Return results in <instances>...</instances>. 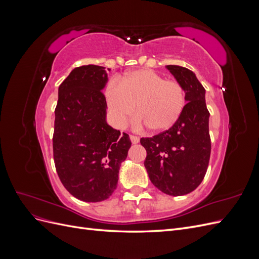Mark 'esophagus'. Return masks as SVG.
I'll return each mask as SVG.
<instances>
[{
	"label": "esophagus",
	"mask_w": 259,
	"mask_h": 259,
	"mask_svg": "<svg viewBox=\"0 0 259 259\" xmlns=\"http://www.w3.org/2000/svg\"><path fill=\"white\" fill-rule=\"evenodd\" d=\"M130 138L132 140L133 144H138L139 143V137L135 136V135H130Z\"/></svg>",
	"instance_id": "34e87169"
}]
</instances>
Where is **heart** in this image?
Wrapping results in <instances>:
<instances>
[{
    "label": "heart",
    "instance_id": "obj_1",
    "mask_svg": "<svg viewBox=\"0 0 259 259\" xmlns=\"http://www.w3.org/2000/svg\"><path fill=\"white\" fill-rule=\"evenodd\" d=\"M105 96L116 125L124 126L136 109V126H148L152 132L173 126L187 104L182 84L176 80H165L150 69H138L125 74L120 82L111 81L107 85Z\"/></svg>",
    "mask_w": 259,
    "mask_h": 259
}]
</instances>
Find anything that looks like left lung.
I'll use <instances>...</instances> for the list:
<instances>
[{
    "label": "left lung",
    "mask_w": 259,
    "mask_h": 259,
    "mask_svg": "<svg viewBox=\"0 0 259 259\" xmlns=\"http://www.w3.org/2000/svg\"><path fill=\"white\" fill-rule=\"evenodd\" d=\"M166 68L186 92L185 110L170 128L140 139L147 151L144 162L151 183L169 195L193 191L204 178L210 156L209 112L205 90L191 70L168 65Z\"/></svg>",
    "instance_id": "8db88e82"
}]
</instances>
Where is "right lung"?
<instances>
[{
    "label": "right lung",
    "instance_id": "obj_1",
    "mask_svg": "<svg viewBox=\"0 0 259 259\" xmlns=\"http://www.w3.org/2000/svg\"><path fill=\"white\" fill-rule=\"evenodd\" d=\"M108 81L104 67L74 68L59 85L53 154L61 184L84 202L107 200L116 188L121 163L132 145L126 133L106 122Z\"/></svg>",
    "mask_w": 259,
    "mask_h": 259
}]
</instances>
